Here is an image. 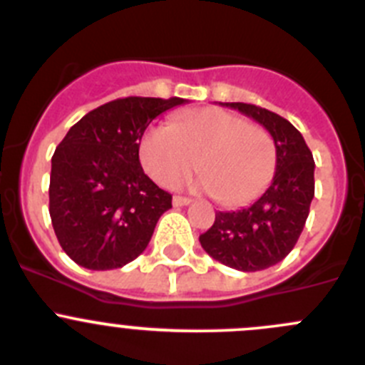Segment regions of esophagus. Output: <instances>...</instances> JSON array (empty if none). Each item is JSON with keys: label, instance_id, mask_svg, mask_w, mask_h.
Listing matches in <instances>:
<instances>
[{"label": "esophagus", "instance_id": "esophagus-1", "mask_svg": "<svg viewBox=\"0 0 365 365\" xmlns=\"http://www.w3.org/2000/svg\"><path fill=\"white\" fill-rule=\"evenodd\" d=\"M173 206H177V208H179V206H186V205H190V202H192V199H188V197H180V195H175V197H173Z\"/></svg>", "mask_w": 365, "mask_h": 365}]
</instances>
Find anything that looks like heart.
I'll return each instance as SVG.
<instances>
[{"label": "heart", "instance_id": "obj_1", "mask_svg": "<svg viewBox=\"0 0 365 365\" xmlns=\"http://www.w3.org/2000/svg\"><path fill=\"white\" fill-rule=\"evenodd\" d=\"M138 160L160 186H173L195 168L197 185L221 205L252 201L269 185L276 146L265 128L217 108L193 109L173 117L170 128L153 124L138 140Z\"/></svg>", "mask_w": 365, "mask_h": 365}]
</instances>
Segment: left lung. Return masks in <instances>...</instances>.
<instances>
[{"label": "left lung", "mask_w": 365, "mask_h": 365, "mask_svg": "<svg viewBox=\"0 0 365 365\" xmlns=\"http://www.w3.org/2000/svg\"><path fill=\"white\" fill-rule=\"evenodd\" d=\"M259 122L274 138L276 172L269 188L250 206L217 212L199 235L205 252L243 272L269 269L294 248L314 197V159L302 133L287 118L254 104L225 102Z\"/></svg>", "instance_id": "8db88e82"}]
</instances>
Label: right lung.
I'll return each instance as SVG.
<instances>
[{
  "instance_id": "right-lung-1",
  "label": "right lung",
  "mask_w": 365,
  "mask_h": 365,
  "mask_svg": "<svg viewBox=\"0 0 365 365\" xmlns=\"http://www.w3.org/2000/svg\"><path fill=\"white\" fill-rule=\"evenodd\" d=\"M185 98H117L67 131L53 155L49 214L67 256L83 269L111 270L146 250L172 195L144 173L138 140L160 113Z\"/></svg>"
}]
</instances>
